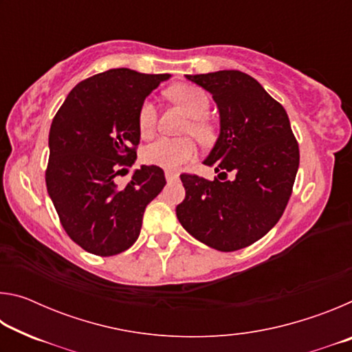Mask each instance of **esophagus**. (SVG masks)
I'll use <instances>...</instances> for the list:
<instances>
[{"instance_id": "esophagus-1", "label": "esophagus", "mask_w": 352, "mask_h": 352, "mask_svg": "<svg viewBox=\"0 0 352 352\" xmlns=\"http://www.w3.org/2000/svg\"><path fill=\"white\" fill-rule=\"evenodd\" d=\"M166 180H168V183H174L178 180V174H175V172H170V170H166Z\"/></svg>"}]
</instances>
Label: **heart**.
<instances>
[{
    "label": "heart",
    "mask_w": 352,
    "mask_h": 352,
    "mask_svg": "<svg viewBox=\"0 0 352 352\" xmlns=\"http://www.w3.org/2000/svg\"><path fill=\"white\" fill-rule=\"evenodd\" d=\"M168 96L175 100L190 116V122L184 132L195 136L200 142L212 140V129L205 121L210 111V98L201 88L190 83H178L168 90ZM157 126V107L151 99H146L138 110V129L142 138L151 136ZM195 146L189 138H158L142 151V160L147 164L158 166L166 170H177L182 164L192 158Z\"/></svg>",
    "instance_id": "b5f03b06"
}]
</instances>
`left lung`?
I'll return each mask as SVG.
<instances>
[{
  "label": "left lung",
  "instance_id": "1",
  "mask_svg": "<svg viewBox=\"0 0 352 352\" xmlns=\"http://www.w3.org/2000/svg\"><path fill=\"white\" fill-rule=\"evenodd\" d=\"M212 94L220 133L204 164L220 172L214 182L182 174L184 200L177 217L195 239L219 252L259 241L278 223L292 195L300 148L284 107L242 71L186 74ZM231 171L233 181L219 175Z\"/></svg>",
  "mask_w": 352,
  "mask_h": 352
}]
</instances>
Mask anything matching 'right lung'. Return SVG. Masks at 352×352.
I'll list each match as a JSON object with an SVG mask.
<instances>
[{
  "instance_id": "obj_1",
  "label": "right lung",
  "mask_w": 352,
  "mask_h": 352,
  "mask_svg": "<svg viewBox=\"0 0 352 352\" xmlns=\"http://www.w3.org/2000/svg\"><path fill=\"white\" fill-rule=\"evenodd\" d=\"M169 77L109 69L77 83L52 119L47 194L67 234L88 253L132 247L146 206L164 188L158 166H141L126 186L115 177L135 163L140 105Z\"/></svg>"
}]
</instances>
